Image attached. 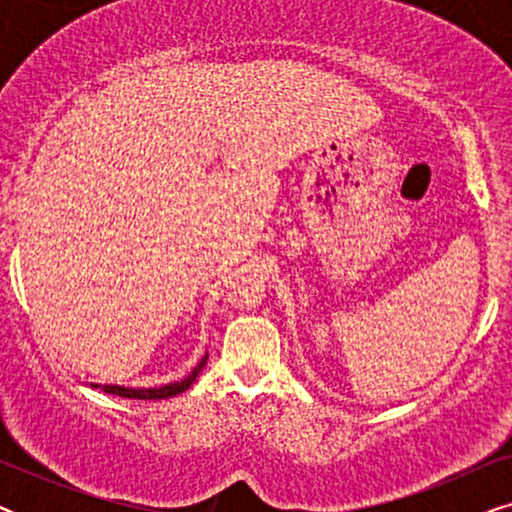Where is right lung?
<instances>
[{
  "mask_svg": "<svg viewBox=\"0 0 512 512\" xmlns=\"http://www.w3.org/2000/svg\"><path fill=\"white\" fill-rule=\"evenodd\" d=\"M207 363V354L205 359H202L198 366L193 368V373L184 377L181 382H172V384H165V387H158V389H130V387H116V384H104V391L107 394H114V396H123V398H139V401H158V398H170V396H177L181 391H186L191 384L195 382V377L200 375V370L205 368ZM93 387H100V384H93Z\"/></svg>",
  "mask_w": 512,
  "mask_h": 512,
  "instance_id": "obj_1",
  "label": "right lung"
}]
</instances>
